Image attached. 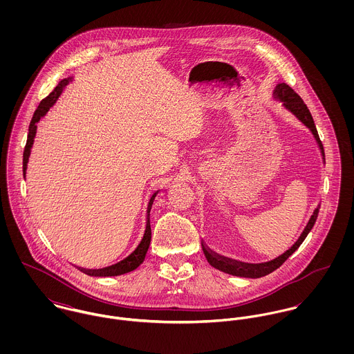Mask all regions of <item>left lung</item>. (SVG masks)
<instances>
[{"mask_svg":"<svg viewBox=\"0 0 354 354\" xmlns=\"http://www.w3.org/2000/svg\"><path fill=\"white\" fill-rule=\"evenodd\" d=\"M274 97L278 100V101L282 102L283 106L292 111L304 125L306 128L310 129L312 135L315 136L317 145H319V149L322 151V155L324 156V149H323V145L319 139V133L316 131V127H315V122H313V118H312V114L309 111V109L306 107V104L304 103L303 100L300 98L299 94H296L293 91V88H290L286 83H281V84H277L275 90H274ZM324 159V158H323ZM319 208H315L309 222L306 223L305 229H304L300 239L295 243V245L292 248H289L286 252L278 257H275L274 260L271 261H267V263H260V264H248V263H241V261H236V260H232V259H227V257H223V256H219L218 253L212 252L209 248L205 247V244L202 243L203 252L204 256L207 259V261L215 267L216 270L219 271H223L226 274H230V275H236V277H243V278H260V277H264V275H268L270 272H272L274 270L279 268L290 254L296 252V250L303 244L305 237L308 236V233L312 230L316 219H317V214H319Z\"/></svg>","mask_w":354,"mask_h":354,"instance_id":"8db88e82","label":"left lung"}]
</instances>
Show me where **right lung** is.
<instances>
[{
    "mask_svg": "<svg viewBox=\"0 0 354 354\" xmlns=\"http://www.w3.org/2000/svg\"><path fill=\"white\" fill-rule=\"evenodd\" d=\"M72 80V77H68V79H64L58 83V86L54 88V91L50 93L44 101H41L38 109L35 110L34 115H32V120L30 122V128H28V136H27V143H26V147H24V152H23V176L26 177V170H27V163H28V158H30V153H31V147H32V143H34V138H35V133H37V122L49 111L51 106L54 104V102L57 101V98L59 97V94L62 93L64 87ZM158 192H155L152 195L150 202H149V207H147V219H146V232H145V236L140 241V244L138 245V248L131 253L127 259L121 260L120 263L117 264H113V266H109V267H104V268H100V270H87V268H80L84 274L87 275H91V277H115V275H122V274H127L129 271H133L135 268H138L143 261H145V257H146V253L149 251V247H150V243H151V226H150V211H151L152 202L155 199Z\"/></svg>",
    "mask_w": 354,
    "mask_h": 354,
    "instance_id": "add662e5",
    "label": "right lung"
}]
</instances>
